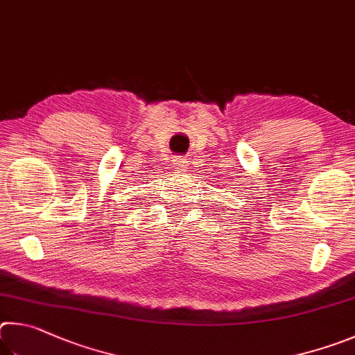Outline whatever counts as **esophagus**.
Returning a JSON list of instances; mask_svg holds the SVG:
<instances>
[{"instance_id":"obj_1","label":"esophagus","mask_w":355,"mask_h":355,"mask_svg":"<svg viewBox=\"0 0 355 355\" xmlns=\"http://www.w3.org/2000/svg\"><path fill=\"white\" fill-rule=\"evenodd\" d=\"M174 162H176V164H174V170H176L178 173L187 170V160L181 157V155H176V160Z\"/></svg>"}]
</instances>
